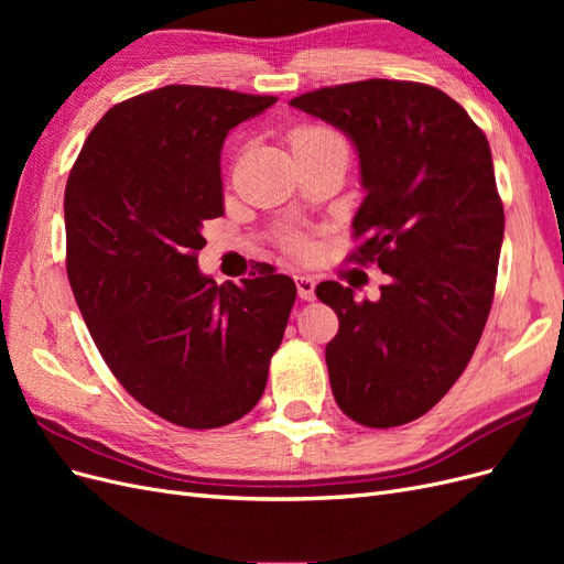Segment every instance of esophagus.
I'll use <instances>...</instances> for the list:
<instances>
[{
	"label": "esophagus",
	"mask_w": 564,
	"mask_h": 564,
	"mask_svg": "<svg viewBox=\"0 0 564 564\" xmlns=\"http://www.w3.org/2000/svg\"><path fill=\"white\" fill-rule=\"evenodd\" d=\"M296 292L303 301H313L315 299V280L311 275H296Z\"/></svg>",
	"instance_id": "obj_1"
}]
</instances>
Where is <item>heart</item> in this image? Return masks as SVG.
<instances>
[{
  "mask_svg": "<svg viewBox=\"0 0 564 564\" xmlns=\"http://www.w3.org/2000/svg\"><path fill=\"white\" fill-rule=\"evenodd\" d=\"M292 148L294 152H301V150H308V148H315V145H324V143H344L340 141V135L327 127H315V124H308V127H299L292 131ZM296 249H303V242H294Z\"/></svg>",
  "mask_w": 564,
  "mask_h": 564,
  "instance_id": "1",
  "label": "heart"
}]
</instances>
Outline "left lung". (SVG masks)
Returning <instances> with one entry per match:
<instances>
[{
	"label": "left lung",
	"instance_id": "obj_1",
	"mask_svg": "<svg viewBox=\"0 0 564 564\" xmlns=\"http://www.w3.org/2000/svg\"><path fill=\"white\" fill-rule=\"evenodd\" d=\"M344 131L360 158L365 235L352 259L388 275L379 301L319 282L338 315L327 344L340 412L392 429L433 409L468 367L489 317L503 204L487 135L429 84L367 79L301 94L292 104Z\"/></svg>",
	"mask_w": 564,
	"mask_h": 564
}]
</instances>
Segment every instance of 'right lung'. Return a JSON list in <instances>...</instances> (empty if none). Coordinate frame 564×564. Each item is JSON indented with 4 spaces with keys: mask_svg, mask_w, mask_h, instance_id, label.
<instances>
[{
    "mask_svg": "<svg viewBox=\"0 0 564 564\" xmlns=\"http://www.w3.org/2000/svg\"><path fill=\"white\" fill-rule=\"evenodd\" d=\"M275 96L169 87L110 108L65 185L67 280L115 379L152 414L220 429L261 400L296 301L261 263L242 284L197 268L224 216L220 150Z\"/></svg>",
    "mask_w": 564,
    "mask_h": 564,
    "instance_id": "add662e5",
    "label": "right lung"
}]
</instances>
